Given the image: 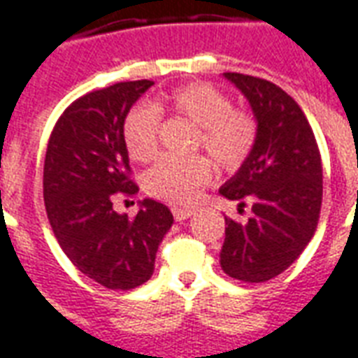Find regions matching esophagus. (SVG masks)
<instances>
[{"label":"esophagus","instance_id":"34e87169","mask_svg":"<svg viewBox=\"0 0 358 358\" xmlns=\"http://www.w3.org/2000/svg\"><path fill=\"white\" fill-rule=\"evenodd\" d=\"M171 214H173V217L177 222H183V220H187V217H191V215L194 214V210H192V208L173 206L171 208Z\"/></svg>","mask_w":358,"mask_h":358}]
</instances>
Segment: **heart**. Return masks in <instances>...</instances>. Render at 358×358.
Listing matches in <instances>:
<instances>
[{
    "label": "heart",
    "instance_id": "heart-1",
    "mask_svg": "<svg viewBox=\"0 0 358 358\" xmlns=\"http://www.w3.org/2000/svg\"><path fill=\"white\" fill-rule=\"evenodd\" d=\"M167 110L196 125L194 150H206L227 171L247 164L258 143V119L233 106L229 94L210 83H189L167 94ZM162 111L154 103H136L123 119V141L136 162L158 156ZM214 179V164L204 154L189 158L166 156L146 171L144 189L154 199L189 204Z\"/></svg>",
    "mask_w": 358,
    "mask_h": 358
}]
</instances>
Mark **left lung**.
<instances>
[{
	"label": "left lung",
	"mask_w": 358,
	"mask_h": 358,
	"mask_svg": "<svg viewBox=\"0 0 358 358\" xmlns=\"http://www.w3.org/2000/svg\"><path fill=\"white\" fill-rule=\"evenodd\" d=\"M258 119V143L247 164L220 189L247 204V222L225 217L220 264L229 278L262 283L285 272L313 239L322 208V158L299 103L264 78L225 73Z\"/></svg>",
	"instance_id": "1"
}]
</instances>
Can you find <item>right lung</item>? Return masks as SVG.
<instances>
[{"label": "right lung", "instance_id": "obj_1", "mask_svg": "<svg viewBox=\"0 0 358 358\" xmlns=\"http://www.w3.org/2000/svg\"><path fill=\"white\" fill-rule=\"evenodd\" d=\"M152 80L115 83L77 98L53 127L44 162V204L55 239L86 278L134 289L154 273L158 245L173 224L169 208L146 199L134 217L113 199L134 196L123 119Z\"/></svg>", "mask_w": 358, "mask_h": 358}]
</instances>
